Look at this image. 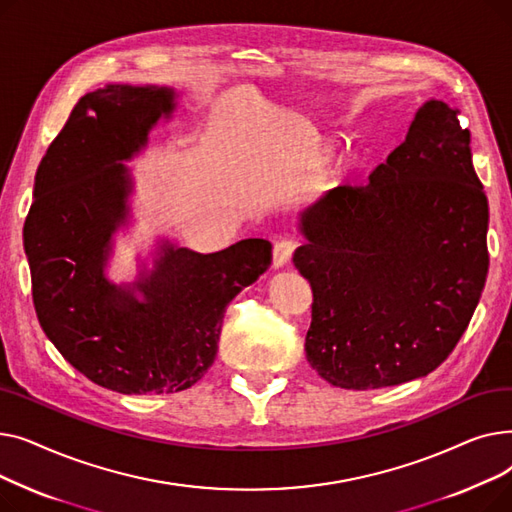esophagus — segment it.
<instances>
[{
  "mask_svg": "<svg viewBox=\"0 0 512 512\" xmlns=\"http://www.w3.org/2000/svg\"><path fill=\"white\" fill-rule=\"evenodd\" d=\"M294 251V242L292 240H278L274 245V267L276 270H282V267L290 261Z\"/></svg>",
  "mask_w": 512,
  "mask_h": 512,
  "instance_id": "esophagus-1",
  "label": "esophagus"
}]
</instances>
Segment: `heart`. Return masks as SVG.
I'll list each match as a JSON object with an SVG mask.
<instances>
[{
    "label": "heart",
    "instance_id": "1",
    "mask_svg": "<svg viewBox=\"0 0 512 512\" xmlns=\"http://www.w3.org/2000/svg\"><path fill=\"white\" fill-rule=\"evenodd\" d=\"M330 153H332V145H326V143L315 145L311 149V153H309V164L311 166H321V164H324V161H328Z\"/></svg>",
    "mask_w": 512,
    "mask_h": 512
}]
</instances>
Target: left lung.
<instances>
[{"instance_id": "left-lung-1", "label": "left lung", "mask_w": 512, "mask_h": 512, "mask_svg": "<svg viewBox=\"0 0 512 512\" xmlns=\"http://www.w3.org/2000/svg\"><path fill=\"white\" fill-rule=\"evenodd\" d=\"M459 112L427 99L365 186L299 215L292 263L313 290L309 365L373 390L434 371L467 330L488 276V197Z\"/></svg>"}]
</instances>
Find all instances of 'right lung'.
I'll return each instance as SVG.
<instances>
[{"mask_svg":"<svg viewBox=\"0 0 512 512\" xmlns=\"http://www.w3.org/2000/svg\"><path fill=\"white\" fill-rule=\"evenodd\" d=\"M178 95L168 85L112 83L80 97L41 159L24 222L45 336L74 369L120 394L197 384L218 353L228 303L272 265L263 238L207 255L161 238L132 282L107 278L114 234L130 220L126 161L172 118Z\"/></svg>","mask_w":512,"mask_h":512,"instance_id":"add662e5","label":"right lung"}]
</instances>
